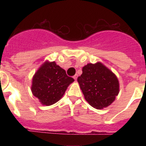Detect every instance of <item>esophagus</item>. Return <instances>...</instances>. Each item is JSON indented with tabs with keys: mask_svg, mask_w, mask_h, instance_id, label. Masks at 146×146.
Listing matches in <instances>:
<instances>
[{
	"mask_svg": "<svg viewBox=\"0 0 146 146\" xmlns=\"http://www.w3.org/2000/svg\"><path fill=\"white\" fill-rule=\"evenodd\" d=\"M77 78H78V75H75V76H73V78H74L75 80H77Z\"/></svg>",
	"mask_w": 146,
	"mask_h": 146,
	"instance_id": "34e87169",
	"label": "esophagus"
}]
</instances>
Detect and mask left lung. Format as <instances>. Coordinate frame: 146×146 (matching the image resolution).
Segmentation results:
<instances>
[{
    "label": "left lung",
    "mask_w": 146,
    "mask_h": 146,
    "mask_svg": "<svg viewBox=\"0 0 146 146\" xmlns=\"http://www.w3.org/2000/svg\"><path fill=\"white\" fill-rule=\"evenodd\" d=\"M82 70L78 82L85 100L98 110L110 106L119 92L116 75L101 62L88 64Z\"/></svg>",
    "instance_id": "left-lung-1"
}]
</instances>
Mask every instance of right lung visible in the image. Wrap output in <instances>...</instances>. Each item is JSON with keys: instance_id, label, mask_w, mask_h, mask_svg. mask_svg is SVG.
<instances>
[{"instance_id": "add662e5", "label": "right lung", "mask_w": 146, "mask_h": 146, "mask_svg": "<svg viewBox=\"0 0 146 146\" xmlns=\"http://www.w3.org/2000/svg\"><path fill=\"white\" fill-rule=\"evenodd\" d=\"M73 81L55 61H46L34 75L31 90L42 105L50 106L62 98Z\"/></svg>"}]
</instances>
